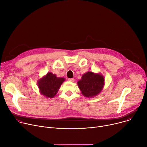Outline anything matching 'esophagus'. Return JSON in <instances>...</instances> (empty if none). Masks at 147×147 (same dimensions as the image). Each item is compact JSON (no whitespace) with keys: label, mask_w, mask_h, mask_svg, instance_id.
<instances>
[{"label":"esophagus","mask_w":147,"mask_h":147,"mask_svg":"<svg viewBox=\"0 0 147 147\" xmlns=\"http://www.w3.org/2000/svg\"><path fill=\"white\" fill-rule=\"evenodd\" d=\"M68 81L73 82L74 81V79H73V78H72V79H68Z\"/></svg>","instance_id":"obj_1"}]
</instances>
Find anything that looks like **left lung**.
<instances>
[{
	"label": "left lung",
	"mask_w": 147,
	"mask_h": 147,
	"mask_svg": "<svg viewBox=\"0 0 147 147\" xmlns=\"http://www.w3.org/2000/svg\"><path fill=\"white\" fill-rule=\"evenodd\" d=\"M104 83V78L102 75L89 71L82 76V79L77 84L84 96L92 97L101 92Z\"/></svg>",
	"instance_id": "1"
}]
</instances>
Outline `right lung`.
Returning a JSON list of instances; mask_svg holds the SVG:
<instances>
[{"instance_id": "add662e5", "label": "right lung", "mask_w": 147, "mask_h": 147, "mask_svg": "<svg viewBox=\"0 0 147 147\" xmlns=\"http://www.w3.org/2000/svg\"><path fill=\"white\" fill-rule=\"evenodd\" d=\"M64 80V78H58L55 74L48 73L44 77L39 80L38 86L42 94L47 97L53 98Z\"/></svg>"}]
</instances>
